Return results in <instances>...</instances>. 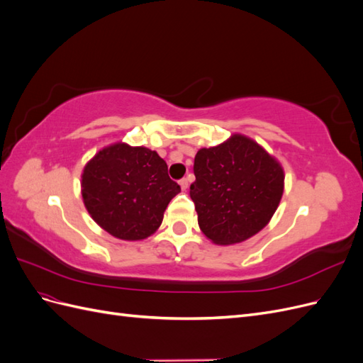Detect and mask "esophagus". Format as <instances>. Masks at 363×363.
Masks as SVG:
<instances>
[{"label":"esophagus","mask_w":363,"mask_h":363,"mask_svg":"<svg viewBox=\"0 0 363 363\" xmlns=\"http://www.w3.org/2000/svg\"><path fill=\"white\" fill-rule=\"evenodd\" d=\"M179 184L182 186V189L184 191V189H188V186H189V180H188V179H182V180L179 182Z\"/></svg>","instance_id":"obj_1"}]
</instances>
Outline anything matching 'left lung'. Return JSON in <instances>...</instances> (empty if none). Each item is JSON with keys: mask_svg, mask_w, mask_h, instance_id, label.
Wrapping results in <instances>:
<instances>
[{"mask_svg": "<svg viewBox=\"0 0 363 363\" xmlns=\"http://www.w3.org/2000/svg\"><path fill=\"white\" fill-rule=\"evenodd\" d=\"M191 199L201 232L215 244H238L256 235L283 195L280 163L255 140L235 135L201 148L194 160Z\"/></svg>", "mask_w": 363, "mask_h": 363, "instance_id": "1", "label": "left lung"}]
</instances>
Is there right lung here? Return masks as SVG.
<instances>
[{"instance_id": "1", "label": "right lung", "mask_w": 363, "mask_h": 363, "mask_svg": "<svg viewBox=\"0 0 363 363\" xmlns=\"http://www.w3.org/2000/svg\"><path fill=\"white\" fill-rule=\"evenodd\" d=\"M180 192L156 151L115 144L101 150L82 175L83 201L107 233L139 240L159 228L163 212Z\"/></svg>"}]
</instances>
